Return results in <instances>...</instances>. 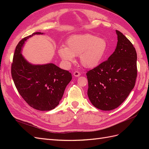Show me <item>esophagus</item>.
Instances as JSON below:
<instances>
[{
  "mask_svg": "<svg viewBox=\"0 0 149 149\" xmlns=\"http://www.w3.org/2000/svg\"><path fill=\"white\" fill-rule=\"evenodd\" d=\"M73 75L75 76V77H78V76H79L81 75V73L78 71H75L73 73Z\"/></svg>",
  "mask_w": 149,
  "mask_h": 149,
  "instance_id": "1",
  "label": "esophagus"
}]
</instances>
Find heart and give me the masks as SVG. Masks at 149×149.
<instances>
[{"instance_id":"obj_1","label":"heart","mask_w":149,"mask_h":149,"mask_svg":"<svg viewBox=\"0 0 149 149\" xmlns=\"http://www.w3.org/2000/svg\"><path fill=\"white\" fill-rule=\"evenodd\" d=\"M106 49L105 40L86 33L71 36L67 40L65 47L58 49V54L67 65L74 61L75 56H79L82 66L93 68L101 62Z\"/></svg>"}]
</instances>
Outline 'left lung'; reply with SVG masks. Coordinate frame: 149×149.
Here are the masks:
<instances>
[{
	"label": "left lung",
	"mask_w": 149,
	"mask_h": 149,
	"mask_svg": "<svg viewBox=\"0 0 149 149\" xmlns=\"http://www.w3.org/2000/svg\"><path fill=\"white\" fill-rule=\"evenodd\" d=\"M118 43L108 59L87 71L88 95L93 105L102 111L116 109L134 88L137 75V53L132 43L116 30Z\"/></svg>",
	"instance_id": "obj_1"
}]
</instances>
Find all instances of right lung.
I'll return each instance as SVG.
<instances>
[{"mask_svg": "<svg viewBox=\"0 0 149 149\" xmlns=\"http://www.w3.org/2000/svg\"><path fill=\"white\" fill-rule=\"evenodd\" d=\"M35 34L41 32H35L18 43L11 65V73L18 92L30 106L40 111H49L59 104L72 76L68 71L53 63L33 65L24 59L21 48L26 39Z\"/></svg>", "mask_w": 149, "mask_h": 149, "instance_id": "right-lung-1", "label": "right lung"}]
</instances>
